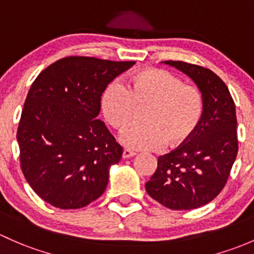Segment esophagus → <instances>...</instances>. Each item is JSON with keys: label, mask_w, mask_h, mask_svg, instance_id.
I'll return each mask as SVG.
<instances>
[{"label": "esophagus", "mask_w": 254, "mask_h": 254, "mask_svg": "<svg viewBox=\"0 0 254 254\" xmlns=\"http://www.w3.org/2000/svg\"><path fill=\"white\" fill-rule=\"evenodd\" d=\"M135 155V153L133 150H129V149H125L124 153H122V158L124 159H129L133 158Z\"/></svg>", "instance_id": "34e87169"}]
</instances>
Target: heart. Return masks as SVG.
Here are the masks:
<instances>
[{
	"mask_svg": "<svg viewBox=\"0 0 254 254\" xmlns=\"http://www.w3.org/2000/svg\"><path fill=\"white\" fill-rule=\"evenodd\" d=\"M143 108L144 124L127 127L120 140L135 150H154L165 143L179 146L190 140L202 121L204 100L197 87L159 68L133 73L127 88L110 83L101 96L104 116L117 129L126 127Z\"/></svg>",
	"mask_w": 254,
	"mask_h": 254,
	"instance_id": "obj_1",
	"label": "heart"
}]
</instances>
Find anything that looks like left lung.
<instances>
[{
  "mask_svg": "<svg viewBox=\"0 0 254 254\" xmlns=\"http://www.w3.org/2000/svg\"><path fill=\"white\" fill-rule=\"evenodd\" d=\"M187 74L204 100L202 121L185 144L158 158L145 184L153 199L172 210L208 204L226 184L239 150L235 103L226 84L213 70L182 61H165Z\"/></svg>",
  "mask_w": 254,
  "mask_h": 254,
  "instance_id": "left-lung-1",
  "label": "left lung"
}]
</instances>
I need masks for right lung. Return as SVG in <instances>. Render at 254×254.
<instances>
[{
  "label": "right lung",
  "instance_id": "obj_1",
  "mask_svg": "<svg viewBox=\"0 0 254 254\" xmlns=\"http://www.w3.org/2000/svg\"><path fill=\"white\" fill-rule=\"evenodd\" d=\"M70 56L50 64L31 84L17 140L20 167L34 192L60 209L98 199L122 146L98 119L110 82L134 64Z\"/></svg>",
  "mask_w": 254,
  "mask_h": 254
}]
</instances>
